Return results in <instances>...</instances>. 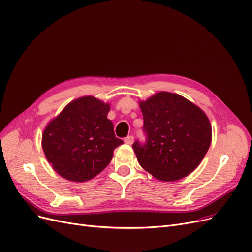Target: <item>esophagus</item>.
Returning <instances> with one entry per match:
<instances>
[{
    "instance_id": "obj_1",
    "label": "esophagus",
    "mask_w": 252,
    "mask_h": 252,
    "mask_svg": "<svg viewBox=\"0 0 252 252\" xmlns=\"http://www.w3.org/2000/svg\"><path fill=\"white\" fill-rule=\"evenodd\" d=\"M134 142V137L133 136H127V137H126L125 138V143H126V144H132Z\"/></svg>"
}]
</instances>
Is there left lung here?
<instances>
[{
  "instance_id": "obj_1",
  "label": "left lung",
  "mask_w": 252,
  "mask_h": 252,
  "mask_svg": "<svg viewBox=\"0 0 252 252\" xmlns=\"http://www.w3.org/2000/svg\"><path fill=\"white\" fill-rule=\"evenodd\" d=\"M145 140L133 144L141 167L162 181L188 176L211 143V126L201 109L185 97L161 92L140 103Z\"/></svg>"
}]
</instances>
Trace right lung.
<instances>
[{"mask_svg":"<svg viewBox=\"0 0 252 252\" xmlns=\"http://www.w3.org/2000/svg\"><path fill=\"white\" fill-rule=\"evenodd\" d=\"M110 110L93 96L70 103L46 126L42 147L62 177L83 182L93 179L111 161L114 149L124 144L115 137Z\"/></svg>","mask_w":252,"mask_h":252,"instance_id":"add662e5","label":"right lung"}]
</instances>
